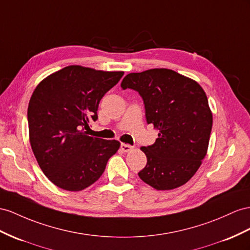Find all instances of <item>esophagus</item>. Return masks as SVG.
<instances>
[{
  "mask_svg": "<svg viewBox=\"0 0 250 250\" xmlns=\"http://www.w3.org/2000/svg\"><path fill=\"white\" fill-rule=\"evenodd\" d=\"M120 150L123 152L127 153V152H131L133 150V146H130V145H126V144H121L120 145Z\"/></svg>",
  "mask_w": 250,
  "mask_h": 250,
  "instance_id": "34e87169",
  "label": "esophagus"
}]
</instances>
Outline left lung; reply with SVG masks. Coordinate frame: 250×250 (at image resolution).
<instances>
[{
	"label": "left lung",
	"instance_id": "left-lung-1",
	"mask_svg": "<svg viewBox=\"0 0 250 250\" xmlns=\"http://www.w3.org/2000/svg\"><path fill=\"white\" fill-rule=\"evenodd\" d=\"M121 87L138 92L146 123L159 132L154 144L140 148L146 165L138 176L156 190L183 186L206 156L212 129L204 89L194 80L167 68L131 73Z\"/></svg>",
	"mask_w": 250,
	"mask_h": 250
}]
</instances>
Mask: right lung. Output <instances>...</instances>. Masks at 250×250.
I'll return each mask as SVG.
<instances>
[{"instance_id":"obj_1","label":"right lung","mask_w":250,"mask_h":250,"mask_svg":"<svg viewBox=\"0 0 250 250\" xmlns=\"http://www.w3.org/2000/svg\"><path fill=\"white\" fill-rule=\"evenodd\" d=\"M123 76L69 65L36 87L27 110L30 146L43 173L57 187L80 191L91 186L118 151L117 140L88 136L85 130L98 119L101 98Z\"/></svg>"}]
</instances>
